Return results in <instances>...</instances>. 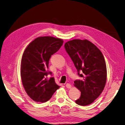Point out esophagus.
Returning a JSON list of instances; mask_svg holds the SVG:
<instances>
[{
    "instance_id": "esophagus-1",
    "label": "esophagus",
    "mask_w": 125,
    "mask_h": 125,
    "mask_svg": "<svg viewBox=\"0 0 125 125\" xmlns=\"http://www.w3.org/2000/svg\"><path fill=\"white\" fill-rule=\"evenodd\" d=\"M66 88H67L70 89L71 88V85L69 83H67V84H66Z\"/></svg>"
}]
</instances>
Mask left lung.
Here are the masks:
<instances>
[{
  "mask_svg": "<svg viewBox=\"0 0 125 125\" xmlns=\"http://www.w3.org/2000/svg\"><path fill=\"white\" fill-rule=\"evenodd\" d=\"M67 52L73 60L81 80L74 81V85L81 92L75 103L81 106L92 103L100 96L107 78L106 66L102 52L95 45L79 39L65 44Z\"/></svg>",
  "mask_w": 125,
  "mask_h": 125,
  "instance_id": "1",
  "label": "left lung"
}]
</instances>
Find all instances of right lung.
<instances>
[{
	"label": "right lung",
	"mask_w": 125,
	"mask_h": 125,
	"mask_svg": "<svg viewBox=\"0 0 125 125\" xmlns=\"http://www.w3.org/2000/svg\"><path fill=\"white\" fill-rule=\"evenodd\" d=\"M62 44V39L42 36L33 41L25 50L21 59V80L26 93L33 101L46 102L60 87L53 77H47L52 74L47 69L51 56Z\"/></svg>",
	"instance_id": "add662e5"
}]
</instances>
